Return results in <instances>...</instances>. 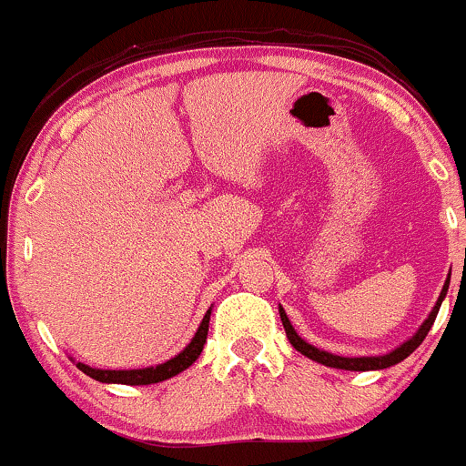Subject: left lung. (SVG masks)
Segmentation results:
<instances>
[{"mask_svg": "<svg viewBox=\"0 0 466 466\" xmlns=\"http://www.w3.org/2000/svg\"><path fill=\"white\" fill-rule=\"evenodd\" d=\"M446 289H449V280H446L444 289H441L440 299H437L435 308H432V312H431V315H428V319L423 321V324H421V329H419L417 333H414L412 338L408 339V342H403V344H400L399 349H394V351L388 353V356H376V358H342V356H333V353L319 351V349H315V347H312V344H308L306 339H301V338H299V335H297V330H294V329H292V324H289V319H288V315H285V310H283V308H280L279 312H280V321H283V329H285V333H288V339H289V344H292V347L297 349V351H301L303 356H306V358H310V360H315V362H321V365H326V367H335V370H347V371L388 370V367L396 365V362L405 360V358H408L410 353H412L414 349H417L419 344H421L423 339H426L428 330H431L432 321H435L437 312H440L441 299L446 297Z\"/></svg>", "mask_w": 466, "mask_h": 466, "instance_id": "1", "label": "left lung"}]
</instances>
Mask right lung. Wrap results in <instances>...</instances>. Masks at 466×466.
<instances>
[{"mask_svg":"<svg viewBox=\"0 0 466 466\" xmlns=\"http://www.w3.org/2000/svg\"><path fill=\"white\" fill-rule=\"evenodd\" d=\"M208 321H210V310L204 315V321H201L199 330L195 333L192 342L178 353L172 360L163 362L158 367H147V370H128V371H115V370H92V367L83 365V362H76L78 370L83 371L90 379L99 380V383H119V385H151L160 383V380H167L172 376L181 374L183 370L192 365L197 358L204 351L206 338H208Z\"/></svg>","mask_w":466,"mask_h":466,"instance_id":"right-lung-1","label":"right lung"}]
</instances>
